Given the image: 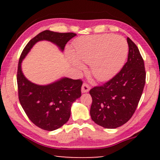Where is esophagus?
Here are the masks:
<instances>
[{
	"mask_svg": "<svg viewBox=\"0 0 160 160\" xmlns=\"http://www.w3.org/2000/svg\"><path fill=\"white\" fill-rule=\"evenodd\" d=\"M89 89H90V87H89L88 84H84L82 85V93L88 92L89 91Z\"/></svg>",
	"mask_w": 160,
	"mask_h": 160,
	"instance_id": "34e87169",
	"label": "esophagus"
}]
</instances>
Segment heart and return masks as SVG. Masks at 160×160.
<instances>
[{
    "instance_id": "1",
    "label": "heart",
    "mask_w": 160,
    "mask_h": 160,
    "mask_svg": "<svg viewBox=\"0 0 160 160\" xmlns=\"http://www.w3.org/2000/svg\"><path fill=\"white\" fill-rule=\"evenodd\" d=\"M128 54V44L121 36L112 34L82 36L73 44V53L67 51L70 62L76 68H84L82 62L91 65V72L100 82L110 79L124 65Z\"/></svg>"
}]
</instances>
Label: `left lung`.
Returning a JSON list of instances; mask_svg holds the SVG:
<instances>
[{
	"instance_id": "1",
	"label": "left lung",
	"mask_w": 160,
	"mask_h": 160,
	"mask_svg": "<svg viewBox=\"0 0 160 160\" xmlns=\"http://www.w3.org/2000/svg\"><path fill=\"white\" fill-rule=\"evenodd\" d=\"M127 41L128 62L110 81L89 91L92 98L91 118L104 128L114 129L128 122L135 113L146 83L143 58L134 42L130 38Z\"/></svg>"
}]
</instances>
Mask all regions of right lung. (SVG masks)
<instances>
[{
  "instance_id": "1",
  "label": "right lung",
  "mask_w": 160,
  "mask_h": 160,
  "mask_svg": "<svg viewBox=\"0 0 160 160\" xmlns=\"http://www.w3.org/2000/svg\"><path fill=\"white\" fill-rule=\"evenodd\" d=\"M76 36L44 30L28 43L19 58L17 77L19 102L30 121L44 130H55L68 121L72 104L82 95V82L62 77L49 84H34L24 75L22 62L38 41H50L63 52L68 41Z\"/></svg>"
}]
</instances>
